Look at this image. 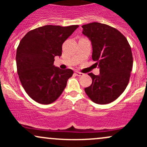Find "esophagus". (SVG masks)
Here are the masks:
<instances>
[{"label":"esophagus","mask_w":147,"mask_h":147,"mask_svg":"<svg viewBox=\"0 0 147 147\" xmlns=\"http://www.w3.org/2000/svg\"><path fill=\"white\" fill-rule=\"evenodd\" d=\"M75 73H76V75H77V76H79V77H81V76H83L84 75V73H82V72H80L79 71H76Z\"/></svg>","instance_id":"1"}]
</instances>
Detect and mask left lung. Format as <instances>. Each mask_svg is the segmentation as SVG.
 <instances>
[{
    "mask_svg": "<svg viewBox=\"0 0 147 147\" xmlns=\"http://www.w3.org/2000/svg\"><path fill=\"white\" fill-rule=\"evenodd\" d=\"M82 28L92 43V60L99 68V75L88 74L92 82L84 90L96 104H109L129 84L133 62L131 46L120 32L108 25L94 22Z\"/></svg>",
    "mask_w": 147,
    "mask_h": 147,
    "instance_id": "left-lung-1",
    "label": "left lung"
}]
</instances>
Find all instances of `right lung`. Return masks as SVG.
<instances>
[{"instance_id":"obj_1","label":"right lung","mask_w":147,"mask_h":147,"mask_svg":"<svg viewBox=\"0 0 147 147\" xmlns=\"http://www.w3.org/2000/svg\"><path fill=\"white\" fill-rule=\"evenodd\" d=\"M79 25H45L28 32L16 51L17 72L23 88L35 102L50 104L56 101L73 75L71 69L54 65L61 56L62 44Z\"/></svg>"}]
</instances>
